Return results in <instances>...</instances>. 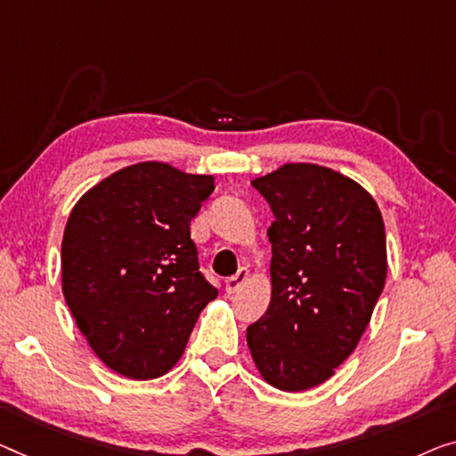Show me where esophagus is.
Segmentation results:
<instances>
[{
    "mask_svg": "<svg viewBox=\"0 0 456 456\" xmlns=\"http://www.w3.org/2000/svg\"><path fill=\"white\" fill-rule=\"evenodd\" d=\"M248 278H249L248 268H240V270H237V274L229 276L225 281V290H227V293H235V290L241 289V284L246 282Z\"/></svg>",
    "mask_w": 456,
    "mask_h": 456,
    "instance_id": "1",
    "label": "esophagus"
}]
</instances>
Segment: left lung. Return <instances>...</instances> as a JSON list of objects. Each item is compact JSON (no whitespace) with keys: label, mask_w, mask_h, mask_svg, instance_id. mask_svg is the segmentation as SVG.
Segmentation results:
<instances>
[{"label":"left lung","mask_w":456,"mask_h":456,"mask_svg":"<svg viewBox=\"0 0 456 456\" xmlns=\"http://www.w3.org/2000/svg\"><path fill=\"white\" fill-rule=\"evenodd\" d=\"M270 205L272 301L248 328L262 377L311 389L352 354L385 287L387 241L377 202L354 180L289 163L251 182Z\"/></svg>","instance_id":"8db88e82"}]
</instances>
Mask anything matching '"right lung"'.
Wrapping results in <instances>:
<instances>
[{"label": "right lung", "mask_w": 456, "mask_h": 456, "mask_svg": "<svg viewBox=\"0 0 456 456\" xmlns=\"http://www.w3.org/2000/svg\"><path fill=\"white\" fill-rule=\"evenodd\" d=\"M210 192V175L147 161L100 182L71 210L61 248L65 301L92 350L118 375L167 372L219 295L190 237Z\"/></svg>", "instance_id": "right-lung-1"}]
</instances>
